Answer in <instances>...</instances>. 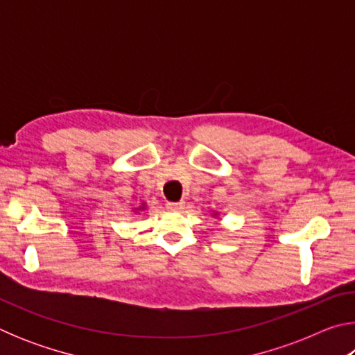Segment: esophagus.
Here are the masks:
<instances>
[{"mask_svg":"<svg viewBox=\"0 0 355 355\" xmlns=\"http://www.w3.org/2000/svg\"><path fill=\"white\" fill-rule=\"evenodd\" d=\"M166 207L167 209H171V211H180V209H183L184 202H167Z\"/></svg>","mask_w":355,"mask_h":355,"instance_id":"1","label":"esophagus"}]
</instances>
